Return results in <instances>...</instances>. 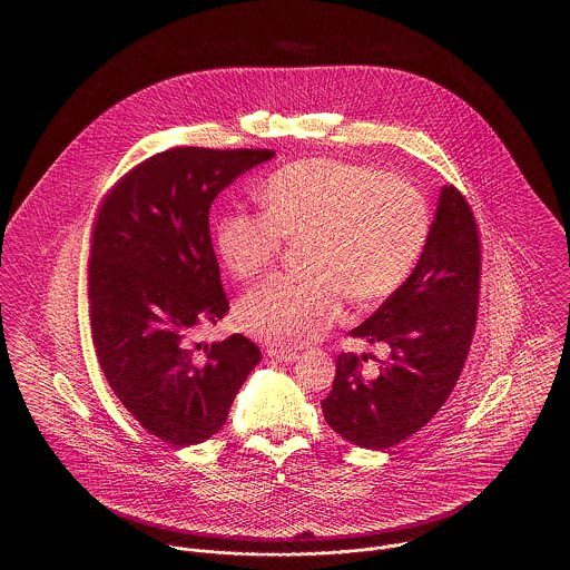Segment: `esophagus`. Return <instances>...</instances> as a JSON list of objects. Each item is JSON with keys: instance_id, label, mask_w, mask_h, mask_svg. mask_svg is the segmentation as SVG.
I'll list each match as a JSON object with an SVG mask.
<instances>
[{"instance_id": "34e87169", "label": "esophagus", "mask_w": 570, "mask_h": 570, "mask_svg": "<svg viewBox=\"0 0 570 570\" xmlns=\"http://www.w3.org/2000/svg\"><path fill=\"white\" fill-rule=\"evenodd\" d=\"M267 353H269L273 361H279V363H293V361H297L298 358V354L295 353V351H291V348H279V346L269 348Z\"/></svg>"}]
</instances>
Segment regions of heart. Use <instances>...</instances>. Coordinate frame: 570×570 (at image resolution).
Wrapping results in <instances>:
<instances>
[{
    "mask_svg": "<svg viewBox=\"0 0 570 570\" xmlns=\"http://www.w3.org/2000/svg\"><path fill=\"white\" fill-rule=\"evenodd\" d=\"M265 214L217 219L224 267L252 279L275 263L282 242L298 239V263L247 293L237 321L279 348L303 346L333 325L344 305L391 295L414 269L428 235L425 196L410 181L367 164L309 158L275 170L261 190Z\"/></svg>",
    "mask_w": 570,
    "mask_h": 570,
    "instance_id": "heart-1",
    "label": "heart"
}]
</instances>
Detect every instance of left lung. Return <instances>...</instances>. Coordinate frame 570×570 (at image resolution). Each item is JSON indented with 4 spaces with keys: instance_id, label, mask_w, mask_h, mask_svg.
<instances>
[{
    "instance_id": "obj_1",
    "label": "left lung",
    "mask_w": 570,
    "mask_h": 570,
    "mask_svg": "<svg viewBox=\"0 0 570 570\" xmlns=\"http://www.w3.org/2000/svg\"><path fill=\"white\" fill-rule=\"evenodd\" d=\"M481 279L474 214L458 188L442 186L423 254L406 282L351 331L389 356L365 379L356 354H340L323 400L326 423L363 449H391L425 428L449 400L472 344ZM372 356V354H370ZM374 358V356H372Z\"/></svg>"
}]
</instances>
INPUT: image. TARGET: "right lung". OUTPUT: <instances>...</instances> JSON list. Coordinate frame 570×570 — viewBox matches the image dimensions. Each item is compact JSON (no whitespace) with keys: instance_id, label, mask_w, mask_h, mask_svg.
I'll return each instance as SVG.
<instances>
[{"instance_id":"add662e5","label":"right lung","mask_w":570,"mask_h":570,"mask_svg":"<svg viewBox=\"0 0 570 570\" xmlns=\"http://www.w3.org/2000/svg\"><path fill=\"white\" fill-rule=\"evenodd\" d=\"M269 149L175 147L107 194L91 233L89 321L98 363L136 421L173 446L209 440L261 351L235 333L196 344L228 312L209 235L217 194Z\"/></svg>"}]
</instances>
